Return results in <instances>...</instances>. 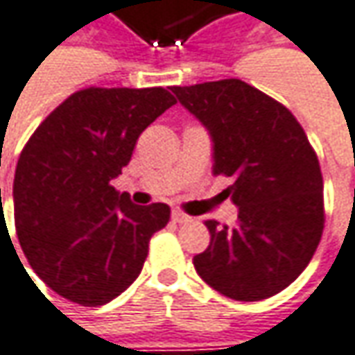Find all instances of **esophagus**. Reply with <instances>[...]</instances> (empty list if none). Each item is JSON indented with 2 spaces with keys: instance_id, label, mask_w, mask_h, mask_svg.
<instances>
[{
  "instance_id": "34e87169",
  "label": "esophagus",
  "mask_w": 355,
  "mask_h": 355,
  "mask_svg": "<svg viewBox=\"0 0 355 355\" xmlns=\"http://www.w3.org/2000/svg\"><path fill=\"white\" fill-rule=\"evenodd\" d=\"M171 218L178 222V224H188V222H191V218L188 214H184L182 210H173L171 212Z\"/></svg>"
}]
</instances>
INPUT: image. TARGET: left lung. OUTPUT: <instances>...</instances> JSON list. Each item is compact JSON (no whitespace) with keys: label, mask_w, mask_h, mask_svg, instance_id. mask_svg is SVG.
<instances>
[{"label":"left lung","mask_w":355,"mask_h":355,"mask_svg":"<svg viewBox=\"0 0 355 355\" xmlns=\"http://www.w3.org/2000/svg\"><path fill=\"white\" fill-rule=\"evenodd\" d=\"M212 139V173L239 208L234 228L206 220L210 246L193 257L198 275L236 301L272 297L305 270L323 232V178L315 151L289 109L226 78L171 87Z\"/></svg>","instance_id":"8db88e82"}]
</instances>
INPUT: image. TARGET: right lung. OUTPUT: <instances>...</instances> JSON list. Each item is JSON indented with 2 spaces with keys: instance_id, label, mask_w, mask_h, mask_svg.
Listing matches in <instances>:
<instances>
[{
  "instance_id": "add662e5",
  "label": "right lung",
  "mask_w": 355,
  "mask_h": 355,
  "mask_svg": "<svg viewBox=\"0 0 355 355\" xmlns=\"http://www.w3.org/2000/svg\"><path fill=\"white\" fill-rule=\"evenodd\" d=\"M171 105L162 87L78 90L26 143L13 178L15 232L30 266L64 299L105 305L139 277L169 206H135L111 182Z\"/></svg>"
}]
</instances>
